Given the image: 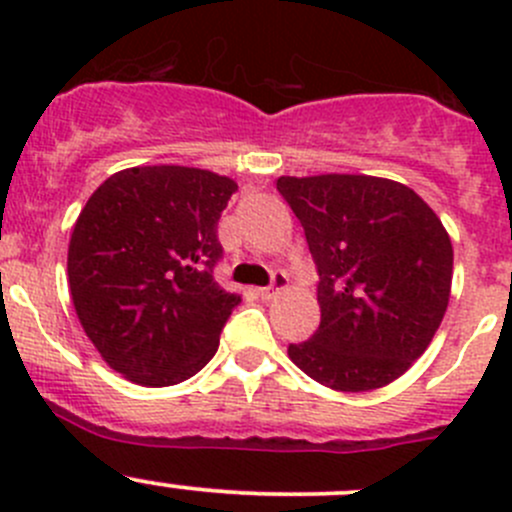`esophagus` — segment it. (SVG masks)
Wrapping results in <instances>:
<instances>
[{
  "label": "esophagus",
  "mask_w": 512,
  "mask_h": 512,
  "mask_svg": "<svg viewBox=\"0 0 512 512\" xmlns=\"http://www.w3.org/2000/svg\"><path fill=\"white\" fill-rule=\"evenodd\" d=\"M287 275L285 272H272V280H270V285L267 287H262V289H257V294H260L262 299H272V297H277V294L282 292V289L287 287Z\"/></svg>",
  "instance_id": "obj_1"
}]
</instances>
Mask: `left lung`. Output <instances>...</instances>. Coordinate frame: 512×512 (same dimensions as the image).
I'll return each instance as SVG.
<instances>
[{
	"label": "left lung",
	"instance_id": "obj_1",
	"mask_svg": "<svg viewBox=\"0 0 512 512\" xmlns=\"http://www.w3.org/2000/svg\"><path fill=\"white\" fill-rule=\"evenodd\" d=\"M317 265L319 329L289 344L299 369L334 391H371L426 352L451 297L453 245L406 185L374 175L277 180Z\"/></svg>",
	"mask_w": 512,
	"mask_h": 512
}]
</instances>
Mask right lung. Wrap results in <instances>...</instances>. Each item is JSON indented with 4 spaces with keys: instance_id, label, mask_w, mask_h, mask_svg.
Masks as SVG:
<instances>
[{
    "instance_id": "add662e5",
    "label": "right lung",
    "mask_w": 512,
    "mask_h": 512,
    "mask_svg": "<svg viewBox=\"0 0 512 512\" xmlns=\"http://www.w3.org/2000/svg\"><path fill=\"white\" fill-rule=\"evenodd\" d=\"M235 180L185 165H141L103 180L69 242V287L86 337L141 386L198 374L237 294L215 282L218 220Z\"/></svg>"
}]
</instances>
